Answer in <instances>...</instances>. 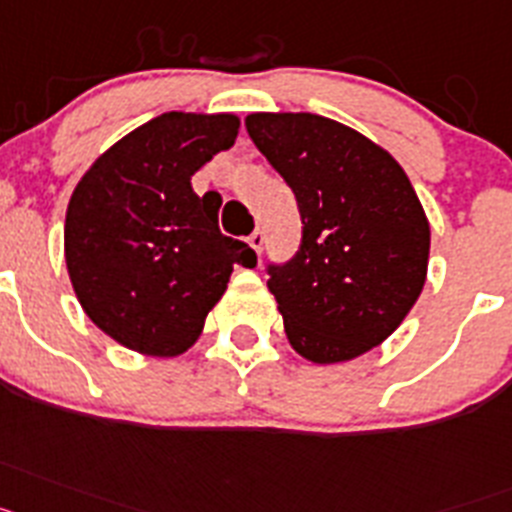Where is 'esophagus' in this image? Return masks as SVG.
Here are the masks:
<instances>
[{"label": "esophagus", "instance_id": "esophagus-1", "mask_svg": "<svg viewBox=\"0 0 512 512\" xmlns=\"http://www.w3.org/2000/svg\"><path fill=\"white\" fill-rule=\"evenodd\" d=\"M250 247H252V250L257 252V255H260L262 247H265V231H262V229H255V231H252Z\"/></svg>", "mask_w": 512, "mask_h": 512}]
</instances>
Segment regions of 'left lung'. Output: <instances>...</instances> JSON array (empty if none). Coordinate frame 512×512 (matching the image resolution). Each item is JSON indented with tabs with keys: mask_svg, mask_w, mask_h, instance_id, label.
<instances>
[{
	"mask_svg": "<svg viewBox=\"0 0 512 512\" xmlns=\"http://www.w3.org/2000/svg\"><path fill=\"white\" fill-rule=\"evenodd\" d=\"M250 139L299 201L304 239L270 268L291 348L353 361L397 330L428 278L430 224L402 164L361 131L314 113H250Z\"/></svg>",
	"mask_w": 512,
	"mask_h": 512,
	"instance_id": "1",
	"label": "left lung"
}]
</instances>
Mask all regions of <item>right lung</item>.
<instances>
[{
    "mask_svg": "<svg viewBox=\"0 0 512 512\" xmlns=\"http://www.w3.org/2000/svg\"><path fill=\"white\" fill-rule=\"evenodd\" d=\"M239 115L162 113L92 162L66 208L64 257L84 314L133 353L175 358L201 337L234 265H257L219 231L221 198L190 177L234 146Z\"/></svg>",
    "mask_w": 512,
    "mask_h": 512,
    "instance_id": "1",
    "label": "right lung"
}]
</instances>
